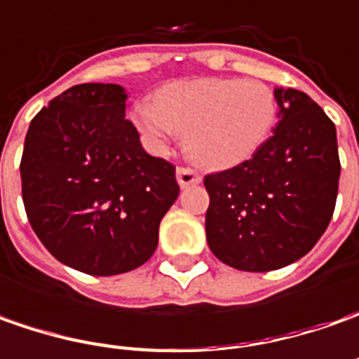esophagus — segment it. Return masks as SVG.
Returning <instances> with one entry per match:
<instances>
[{
    "mask_svg": "<svg viewBox=\"0 0 359 359\" xmlns=\"http://www.w3.org/2000/svg\"><path fill=\"white\" fill-rule=\"evenodd\" d=\"M201 180L203 179H201V175H198L196 170H192V168H184V167L177 168V182H179L182 189L192 187V184H198Z\"/></svg>",
    "mask_w": 359,
    "mask_h": 359,
    "instance_id": "obj_1",
    "label": "esophagus"
}]
</instances>
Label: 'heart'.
Segmentation results:
<instances>
[{
	"instance_id": "obj_1",
	"label": "heart",
	"mask_w": 359,
	"mask_h": 359,
	"mask_svg": "<svg viewBox=\"0 0 359 359\" xmlns=\"http://www.w3.org/2000/svg\"><path fill=\"white\" fill-rule=\"evenodd\" d=\"M130 118L156 149L184 133L187 153L203 167L222 170L264 147L276 127L278 105L262 81L198 77L167 83L155 101L133 107Z\"/></svg>"
}]
</instances>
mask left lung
<instances>
[{"label":"left lung","mask_w":359,"mask_h":359,"mask_svg":"<svg viewBox=\"0 0 359 359\" xmlns=\"http://www.w3.org/2000/svg\"><path fill=\"white\" fill-rule=\"evenodd\" d=\"M278 125L242 165L206 175V241L220 262L268 272L300 260L327 229L340 180L336 127L302 91L274 89Z\"/></svg>","instance_id":"obj_1"}]
</instances>
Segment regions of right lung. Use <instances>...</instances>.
Segmentation results:
<instances>
[{
  "mask_svg": "<svg viewBox=\"0 0 359 359\" xmlns=\"http://www.w3.org/2000/svg\"><path fill=\"white\" fill-rule=\"evenodd\" d=\"M115 83L75 85L29 125L21 194L37 238L59 262L93 276L144 264L179 196L175 167L142 149Z\"/></svg>",
  "mask_w": 359,
  "mask_h": 359,
  "instance_id": "obj_1",
  "label": "right lung"
}]
</instances>
